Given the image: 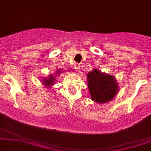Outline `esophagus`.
I'll return each instance as SVG.
<instances>
[{"mask_svg":"<svg viewBox=\"0 0 151 151\" xmlns=\"http://www.w3.org/2000/svg\"><path fill=\"white\" fill-rule=\"evenodd\" d=\"M74 67H75V69H76V72H79V71H80V65H79L78 63H76Z\"/></svg>","mask_w":151,"mask_h":151,"instance_id":"obj_1","label":"esophagus"}]
</instances>
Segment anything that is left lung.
Masks as SVG:
<instances>
[{"instance_id":"obj_1","label":"left lung","mask_w":151,"mask_h":151,"mask_svg":"<svg viewBox=\"0 0 151 151\" xmlns=\"http://www.w3.org/2000/svg\"><path fill=\"white\" fill-rule=\"evenodd\" d=\"M87 80L91 100L99 104L112 100L119 90L115 77L101 73L97 68L87 74Z\"/></svg>"}]
</instances>
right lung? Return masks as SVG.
Listing matches in <instances>:
<instances>
[{
    "instance_id": "right-lung-1",
    "label": "right lung",
    "mask_w": 151,
    "mask_h": 151,
    "mask_svg": "<svg viewBox=\"0 0 151 151\" xmlns=\"http://www.w3.org/2000/svg\"><path fill=\"white\" fill-rule=\"evenodd\" d=\"M63 73V71H62L61 69H57V70L55 72V74L50 75L48 77L42 78V84L43 85V86H45L47 89H50V88L53 86L55 82H56V77H57V76L60 75V73Z\"/></svg>"
}]
</instances>
